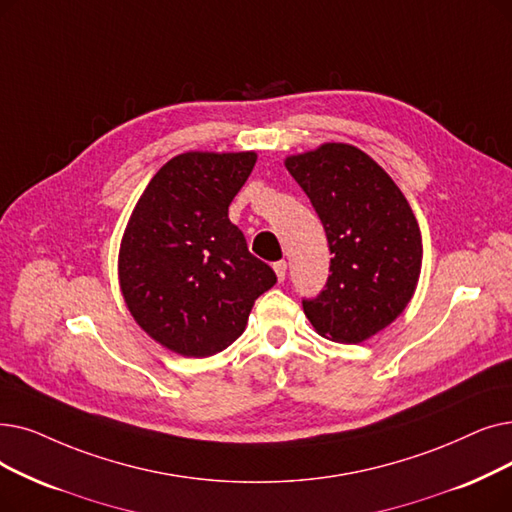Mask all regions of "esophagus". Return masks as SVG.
<instances>
[{
	"mask_svg": "<svg viewBox=\"0 0 512 512\" xmlns=\"http://www.w3.org/2000/svg\"><path fill=\"white\" fill-rule=\"evenodd\" d=\"M274 272H276L278 280L284 282V278H286V261H276L274 263Z\"/></svg>",
	"mask_w": 512,
	"mask_h": 512,
	"instance_id": "esophagus-1",
	"label": "esophagus"
}]
</instances>
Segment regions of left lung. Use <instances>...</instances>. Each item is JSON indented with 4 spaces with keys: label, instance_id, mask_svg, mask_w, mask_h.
I'll list each match as a JSON object with an SVG mask.
<instances>
[{
    "label": "left lung",
    "instance_id": "8db88e82",
    "mask_svg": "<svg viewBox=\"0 0 512 512\" xmlns=\"http://www.w3.org/2000/svg\"><path fill=\"white\" fill-rule=\"evenodd\" d=\"M288 173L326 230L330 276L303 311L324 339L358 345L387 328L414 297L422 236L389 173L351 144L291 154Z\"/></svg>",
    "mask_w": 512,
    "mask_h": 512
}]
</instances>
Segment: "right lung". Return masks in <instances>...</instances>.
Returning a JSON list of instances; mask_svg holds the SVG:
<instances>
[{"mask_svg":"<svg viewBox=\"0 0 512 512\" xmlns=\"http://www.w3.org/2000/svg\"><path fill=\"white\" fill-rule=\"evenodd\" d=\"M255 161L253 150L177 154L148 182L123 232L119 286L129 314L184 358L232 345L255 299L276 284L228 217Z\"/></svg>","mask_w":512,"mask_h":512,"instance_id":"obj_1","label":"right lung"}]
</instances>
